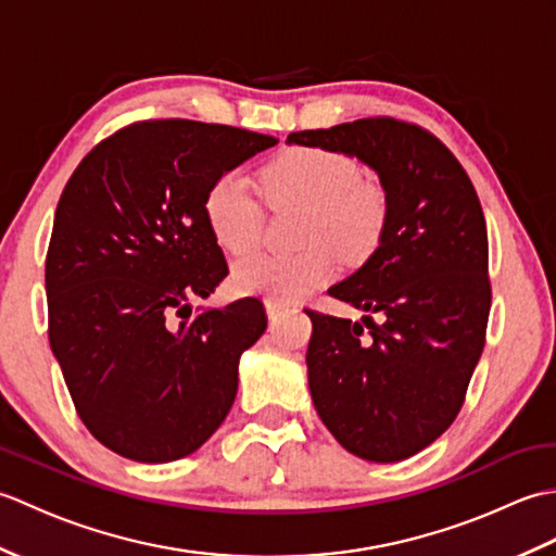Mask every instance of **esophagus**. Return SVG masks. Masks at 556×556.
<instances>
[{"instance_id": "obj_1", "label": "esophagus", "mask_w": 556, "mask_h": 556, "mask_svg": "<svg viewBox=\"0 0 556 556\" xmlns=\"http://www.w3.org/2000/svg\"><path fill=\"white\" fill-rule=\"evenodd\" d=\"M265 308H267V315H269V320H277V317L285 313V303H277V301H267L265 303Z\"/></svg>"}]
</instances>
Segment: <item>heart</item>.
Listing matches in <instances>:
<instances>
[{
    "label": "heart",
    "instance_id": "obj_1",
    "mask_svg": "<svg viewBox=\"0 0 556 556\" xmlns=\"http://www.w3.org/2000/svg\"><path fill=\"white\" fill-rule=\"evenodd\" d=\"M263 186L277 207H305L296 255H251L233 267V287L269 301L305 299L334 277L337 253L361 263L380 243L389 198L384 188L363 179L356 160L339 150L291 146L279 150L263 169ZM215 241L243 255L263 241L265 215L239 172H222L203 200Z\"/></svg>",
    "mask_w": 556,
    "mask_h": 556
}]
</instances>
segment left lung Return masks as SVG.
Masks as SVG:
<instances>
[{"mask_svg": "<svg viewBox=\"0 0 556 556\" xmlns=\"http://www.w3.org/2000/svg\"><path fill=\"white\" fill-rule=\"evenodd\" d=\"M289 143L358 157L389 198L377 251L329 289L370 315L353 323L305 308L313 320L305 363L315 410L337 442L394 464L456 420L485 349V215L454 152L418 124L368 116L289 134Z\"/></svg>", "mask_w": 556, "mask_h": 556, "instance_id": "8db88e82", "label": "left lung"}]
</instances>
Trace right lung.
I'll return each mask as SVG.
<instances>
[{
	"label": "right lung",
	"instance_id": "right-lung-1",
	"mask_svg": "<svg viewBox=\"0 0 556 556\" xmlns=\"http://www.w3.org/2000/svg\"><path fill=\"white\" fill-rule=\"evenodd\" d=\"M277 138L143 119L66 181L45 260L47 334L83 425L143 464L193 454L236 399L239 356L267 329L260 299L191 311L229 275L203 200Z\"/></svg>",
	"mask_w": 556,
	"mask_h": 556
}]
</instances>
